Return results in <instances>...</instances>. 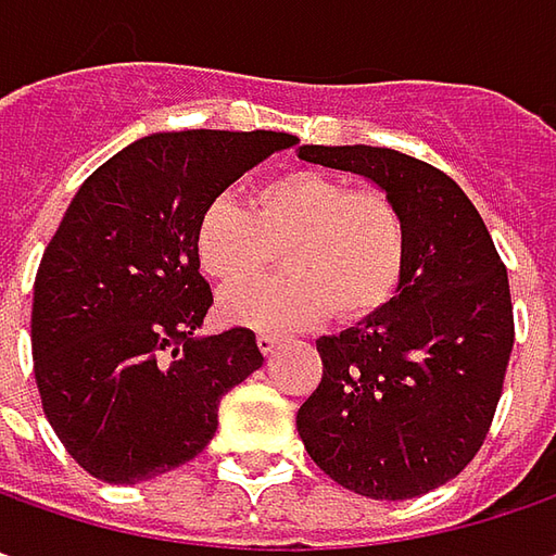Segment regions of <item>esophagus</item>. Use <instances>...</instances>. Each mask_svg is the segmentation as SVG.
<instances>
[{"instance_id": "obj_1", "label": "esophagus", "mask_w": 556, "mask_h": 556, "mask_svg": "<svg viewBox=\"0 0 556 556\" xmlns=\"http://www.w3.org/2000/svg\"><path fill=\"white\" fill-rule=\"evenodd\" d=\"M279 341H282V338L274 336V332H258V351L261 354H274Z\"/></svg>"}]
</instances>
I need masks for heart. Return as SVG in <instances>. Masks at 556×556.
<instances>
[{
	"label": "heart",
	"mask_w": 556,
	"mask_h": 556,
	"mask_svg": "<svg viewBox=\"0 0 556 556\" xmlns=\"http://www.w3.org/2000/svg\"><path fill=\"white\" fill-rule=\"evenodd\" d=\"M242 208L215 197L197 218V258L224 286L260 276L279 248L287 274L220 295V316L249 329H304L336 311L363 323L391 304L409 264V224L384 190H356L319 172H289Z\"/></svg>",
	"instance_id": "b5f03b06"
}]
</instances>
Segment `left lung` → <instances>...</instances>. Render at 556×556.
<instances>
[{
	"label": "left lung",
	"instance_id": "obj_1",
	"mask_svg": "<svg viewBox=\"0 0 556 556\" xmlns=\"http://www.w3.org/2000/svg\"><path fill=\"white\" fill-rule=\"evenodd\" d=\"M400 202L409 264L381 314L323 336V378L298 409L304 450L336 483L403 502L443 486L480 452L514 348L505 261L465 190L388 147L298 150Z\"/></svg>",
	"mask_w": 556,
	"mask_h": 556
}]
</instances>
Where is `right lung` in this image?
Instances as JSON below:
<instances>
[{
  "label": "right lung",
  "mask_w": 556,
  "mask_h": 556,
  "mask_svg": "<svg viewBox=\"0 0 556 556\" xmlns=\"http://www.w3.org/2000/svg\"><path fill=\"white\" fill-rule=\"evenodd\" d=\"M286 131H163L88 175L33 286V372L49 425L91 477L123 486L181 468L220 396L261 369L252 329L193 338L212 307L197 218Z\"/></svg>",
  "instance_id": "add662e5"
}]
</instances>
